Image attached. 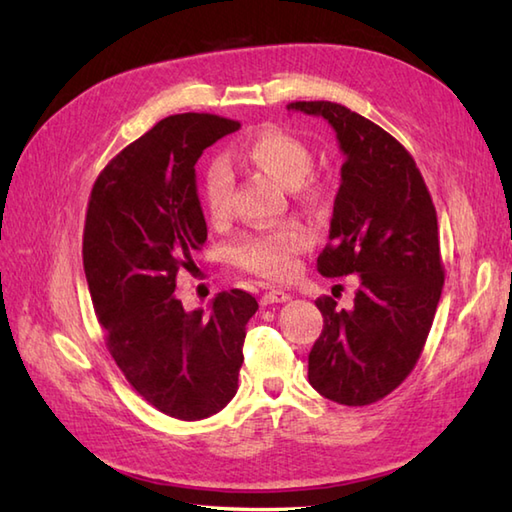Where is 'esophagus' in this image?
<instances>
[{"label": "esophagus", "mask_w": 512, "mask_h": 512, "mask_svg": "<svg viewBox=\"0 0 512 512\" xmlns=\"http://www.w3.org/2000/svg\"><path fill=\"white\" fill-rule=\"evenodd\" d=\"M288 299H290V295H288V292H284V290H268V292H264V295H262L264 306H270V303H284Z\"/></svg>", "instance_id": "1"}]
</instances>
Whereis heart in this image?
Wrapping results in <instances>:
<instances>
[{"label":"heart","instance_id":"obj_1","mask_svg":"<svg viewBox=\"0 0 512 512\" xmlns=\"http://www.w3.org/2000/svg\"><path fill=\"white\" fill-rule=\"evenodd\" d=\"M231 162H239L286 189L295 191L303 200H319L323 184L310 178L312 151L288 132L264 129L248 138L244 145L231 151ZM224 160V165H228ZM231 189L233 182L222 165H213L204 180V200L211 220L222 222L231 215ZM312 244V231L301 222H286L270 231L244 237L231 248V259L257 277L270 281H284L297 273L299 255Z\"/></svg>","mask_w":512,"mask_h":512}]
</instances>
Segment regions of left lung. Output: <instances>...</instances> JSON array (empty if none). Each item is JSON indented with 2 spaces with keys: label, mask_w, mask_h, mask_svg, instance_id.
I'll return each mask as SVG.
<instances>
[{
  "label": "left lung",
  "mask_w": 512,
  "mask_h": 512,
  "mask_svg": "<svg viewBox=\"0 0 512 512\" xmlns=\"http://www.w3.org/2000/svg\"><path fill=\"white\" fill-rule=\"evenodd\" d=\"M288 110L323 116L336 132L345 162L317 268L358 284L347 310L317 299L323 332L308 380L339 405H372L411 374L436 317L444 284L436 206L409 151L383 127L330 101Z\"/></svg>",
  "instance_id": "1"
}]
</instances>
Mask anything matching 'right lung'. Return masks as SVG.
Masks as SVG:
<instances>
[{
	"label": "right lung",
	"mask_w": 512,
	"mask_h": 512,
	"mask_svg": "<svg viewBox=\"0 0 512 512\" xmlns=\"http://www.w3.org/2000/svg\"><path fill=\"white\" fill-rule=\"evenodd\" d=\"M237 129L215 114L162 118L101 171L85 215L83 268L107 350L149 405L178 420L209 418L237 394L259 308L237 288L209 312H187L173 295L206 242L195 162Z\"/></svg>",
	"instance_id": "1"
}]
</instances>
